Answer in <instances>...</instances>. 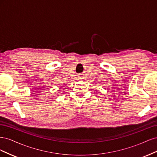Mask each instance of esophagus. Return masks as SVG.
Instances as JSON below:
<instances>
[{
    "mask_svg": "<svg viewBox=\"0 0 157 157\" xmlns=\"http://www.w3.org/2000/svg\"><path fill=\"white\" fill-rule=\"evenodd\" d=\"M83 77H82V76H80V77H79V78L80 79H82Z\"/></svg>",
    "mask_w": 157,
    "mask_h": 157,
    "instance_id": "34e87169",
    "label": "esophagus"
}]
</instances>
